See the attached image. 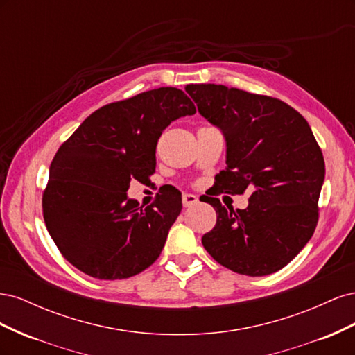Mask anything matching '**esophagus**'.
Here are the masks:
<instances>
[{
    "label": "esophagus",
    "instance_id": "esophagus-1",
    "mask_svg": "<svg viewBox=\"0 0 355 355\" xmlns=\"http://www.w3.org/2000/svg\"><path fill=\"white\" fill-rule=\"evenodd\" d=\"M198 202V198L192 194H184L182 196V204H184V207H191L194 206V204Z\"/></svg>",
    "mask_w": 355,
    "mask_h": 355
}]
</instances>
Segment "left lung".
Here are the masks:
<instances>
[{"mask_svg": "<svg viewBox=\"0 0 355 355\" xmlns=\"http://www.w3.org/2000/svg\"><path fill=\"white\" fill-rule=\"evenodd\" d=\"M198 112L227 137L216 194L250 191L244 210L209 198L216 225L204 249L228 270L262 277L284 268L313 237L324 158L305 118L286 102L222 84H188Z\"/></svg>", "mask_w": 355, "mask_h": 355, "instance_id": "obj_1", "label": "left lung"}]
</instances>
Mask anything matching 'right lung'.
I'll return each mask as SVG.
<instances>
[{
  "mask_svg": "<svg viewBox=\"0 0 355 355\" xmlns=\"http://www.w3.org/2000/svg\"><path fill=\"white\" fill-rule=\"evenodd\" d=\"M196 114L176 87H159L102 106L89 115L51 161L42 216L65 259L99 280H123L151 266L182 210L180 192L151 206L127 200L130 180L155 171L164 128Z\"/></svg>",
  "mask_w": 355,
  "mask_h": 355,
  "instance_id": "obj_1",
  "label": "right lung"
}]
</instances>
